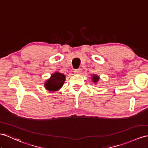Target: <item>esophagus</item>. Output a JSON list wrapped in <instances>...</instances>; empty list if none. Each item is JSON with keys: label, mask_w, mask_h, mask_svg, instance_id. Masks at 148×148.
<instances>
[{"label": "esophagus", "mask_w": 148, "mask_h": 148, "mask_svg": "<svg viewBox=\"0 0 148 148\" xmlns=\"http://www.w3.org/2000/svg\"><path fill=\"white\" fill-rule=\"evenodd\" d=\"M74 72H75V73H76V74H81L82 73V70L80 69V68H78V69L75 70L74 71Z\"/></svg>", "instance_id": "34e87169"}]
</instances>
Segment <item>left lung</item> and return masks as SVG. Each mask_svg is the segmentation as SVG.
I'll return each instance as SVG.
<instances>
[{"label": "left lung", "mask_w": 148, "mask_h": 148, "mask_svg": "<svg viewBox=\"0 0 148 148\" xmlns=\"http://www.w3.org/2000/svg\"><path fill=\"white\" fill-rule=\"evenodd\" d=\"M91 78H92V82L95 84H97V82H99L100 78H99V77L98 76V75H95V74H93V75H92V77H91Z\"/></svg>", "instance_id": "obj_1"}]
</instances>
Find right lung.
Wrapping results in <instances>:
<instances>
[{
    "label": "right lung",
    "instance_id": "right-lung-1",
    "mask_svg": "<svg viewBox=\"0 0 148 148\" xmlns=\"http://www.w3.org/2000/svg\"><path fill=\"white\" fill-rule=\"evenodd\" d=\"M65 79L66 76L64 74L60 72H55L45 82L44 86L48 91H58L63 86Z\"/></svg>",
    "mask_w": 148,
    "mask_h": 148
}]
</instances>
